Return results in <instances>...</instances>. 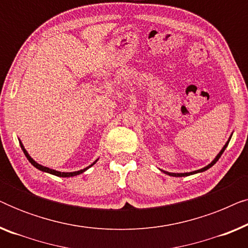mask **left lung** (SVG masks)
Masks as SVG:
<instances>
[{
    "label": "left lung",
    "instance_id": "left-lung-1",
    "mask_svg": "<svg viewBox=\"0 0 248 248\" xmlns=\"http://www.w3.org/2000/svg\"><path fill=\"white\" fill-rule=\"evenodd\" d=\"M230 139H232V137H230V138H229V140H228V141H227V143H226L225 145H223V148L221 149V151H220V152H219V154H218V155H217V157H216L215 159H213V160H212V162H211V164H209L208 166H205V167H204V168H201V169H199V170H195V171H191V172H179V174H176V172H168V171H165V170H161V171H164V172H165V174H167V175H169V176H174V177H183V176H188V175H193V174H198V172H202V171H205V170H206V169L211 168V167H212V166H213V165H215V164H216V162L219 160V158H220V157H221V155L223 154V151H225V150H226V148H227V145H228V143H229Z\"/></svg>",
    "mask_w": 248,
    "mask_h": 248
}]
</instances>
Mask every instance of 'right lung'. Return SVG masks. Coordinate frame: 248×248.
<instances>
[{
    "instance_id": "add662e5",
    "label": "right lung",
    "mask_w": 248,
    "mask_h": 248,
    "mask_svg": "<svg viewBox=\"0 0 248 248\" xmlns=\"http://www.w3.org/2000/svg\"><path fill=\"white\" fill-rule=\"evenodd\" d=\"M20 145H21V149L23 150V154L26 155V157H27V159H28L29 160V162L30 164H31L33 167H36L37 169H39V170H42V171H45V172H48V174H52V175H55V176H59V177H73V176H77V175H80V174H82L83 171H86L88 168H90L91 166H93L94 164H96L97 162V160L93 162V164H91L89 167H87V168H84V169H81V170H78V171H72V172H62V171H57V170H54V169H50V168H48V167H45V166H42V165H39L38 162H36L35 160H33V159L30 157L29 155V154L28 152H27V150L25 149V147H23V144L21 143V142H20Z\"/></svg>"
}]
</instances>
